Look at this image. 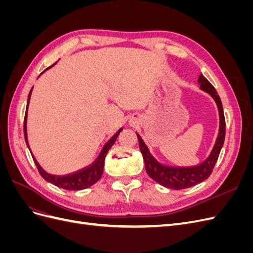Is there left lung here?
<instances>
[{"mask_svg": "<svg viewBox=\"0 0 253 253\" xmlns=\"http://www.w3.org/2000/svg\"><path fill=\"white\" fill-rule=\"evenodd\" d=\"M200 88L206 93H208L213 100L215 101L217 110H218V116H219V126H218V135L216 137L215 143L213 145V149L209 156L206 158L205 162L202 164L194 166V167H188V168H177V167H169L159 163L158 160L151 154V152L148 148V145L144 143L141 136L137 134V138L139 141V149L141 151V154L143 157L145 171L149 174L152 179H154L159 185H162L166 188L174 189V190H180L193 187L197 183H200L209 177L212 173L214 166H215L218 155L220 153L221 148L224 145L225 141V117H224V111H223V104H221L220 98L217 95L215 88L212 84L207 80L203 75H200V78L197 80Z\"/></svg>", "mask_w": 253, "mask_h": 253, "instance_id": "left-lung-1", "label": "left lung"}]
</instances>
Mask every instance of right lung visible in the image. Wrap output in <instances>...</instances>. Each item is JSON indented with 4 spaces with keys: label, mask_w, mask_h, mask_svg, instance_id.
I'll return each instance as SVG.
<instances>
[{
    "label": "right lung",
    "mask_w": 253,
    "mask_h": 253,
    "mask_svg": "<svg viewBox=\"0 0 253 253\" xmlns=\"http://www.w3.org/2000/svg\"><path fill=\"white\" fill-rule=\"evenodd\" d=\"M56 63H53L51 66L47 67L44 72H46L47 70H49V68L52 67ZM44 72H42L40 74V76ZM33 88H34V86L32 87V89H30L29 95H28L26 114H25V118H24V136H25V141H26V144H27L29 151H30V148H29L28 138H27V111H28V105H29V101H30V96H32V93H33ZM121 131H122V128H119V131L103 145L100 154H99V156L97 157V159L95 160L93 164H91L88 167H86V168H84V169H82L80 171H77V172L68 174V175H53V174L47 173L40 166V164L38 163V160L33 155L32 151H30V153H32L33 159H34V162H35V164L38 168V170H39L40 174L42 175V177L45 180L48 181V182H51L55 186H57L59 188L65 189V190H83V189H86L90 186H93L94 183H96L99 179H100V177L102 176V173H103L105 156H106V154H108L109 150L112 148V145L115 143V141H116L117 137H118V135Z\"/></svg>",
    "instance_id": "1"
}]
</instances>
